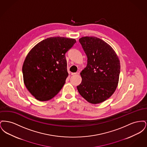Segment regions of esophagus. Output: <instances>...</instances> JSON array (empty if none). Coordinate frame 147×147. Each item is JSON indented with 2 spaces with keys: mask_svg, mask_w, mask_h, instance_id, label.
<instances>
[{
  "mask_svg": "<svg viewBox=\"0 0 147 147\" xmlns=\"http://www.w3.org/2000/svg\"><path fill=\"white\" fill-rule=\"evenodd\" d=\"M79 74V73L78 72H76V73H71V75L72 76H75V75H77V74Z\"/></svg>",
  "mask_w": 147,
  "mask_h": 147,
  "instance_id": "esophagus-1",
  "label": "esophagus"
}]
</instances>
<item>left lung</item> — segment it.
Listing matches in <instances>:
<instances>
[{"instance_id":"1","label":"left lung","mask_w":147,"mask_h":147,"mask_svg":"<svg viewBox=\"0 0 147 147\" xmlns=\"http://www.w3.org/2000/svg\"><path fill=\"white\" fill-rule=\"evenodd\" d=\"M87 56L88 63L80 73L81 84L77 86L80 95L89 102L96 104L110 98L119 83L120 63L112 47L96 37L79 40Z\"/></svg>"}]
</instances>
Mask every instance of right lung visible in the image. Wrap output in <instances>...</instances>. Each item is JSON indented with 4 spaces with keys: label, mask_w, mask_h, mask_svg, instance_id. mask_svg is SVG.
<instances>
[{
    "label": "right lung",
    "mask_w": 147,
    "mask_h": 147,
    "mask_svg": "<svg viewBox=\"0 0 147 147\" xmlns=\"http://www.w3.org/2000/svg\"><path fill=\"white\" fill-rule=\"evenodd\" d=\"M76 42L73 38L49 37L30 51L22 66L24 82L37 100H49L62 89L68 76L65 55Z\"/></svg>",
    "instance_id": "obj_1"
}]
</instances>
